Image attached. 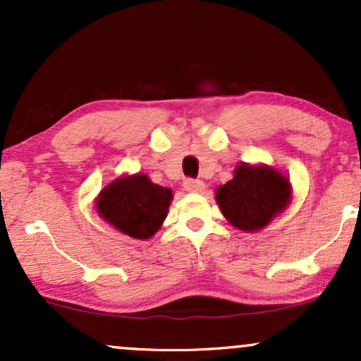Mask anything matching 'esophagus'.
<instances>
[{
	"label": "esophagus",
	"mask_w": 361,
	"mask_h": 361,
	"mask_svg": "<svg viewBox=\"0 0 361 361\" xmlns=\"http://www.w3.org/2000/svg\"><path fill=\"white\" fill-rule=\"evenodd\" d=\"M185 188L188 190V192H193V193H198L202 192V190L205 188V183L202 180H192V178H188V180H185Z\"/></svg>",
	"instance_id": "obj_1"
}]
</instances>
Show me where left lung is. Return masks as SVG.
I'll list each match as a JSON object with an SVG mask.
<instances>
[{"instance_id": "1", "label": "left lung", "mask_w": 361, "mask_h": 361, "mask_svg": "<svg viewBox=\"0 0 361 361\" xmlns=\"http://www.w3.org/2000/svg\"><path fill=\"white\" fill-rule=\"evenodd\" d=\"M292 198L288 178L264 164L241 163L234 178L215 190L224 217L244 233H255L283 212Z\"/></svg>"}]
</instances>
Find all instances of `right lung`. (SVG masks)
Returning <instances> with one entry per match:
<instances>
[{
    "label": "right lung",
    "mask_w": 361,
    "mask_h": 361,
    "mask_svg": "<svg viewBox=\"0 0 361 361\" xmlns=\"http://www.w3.org/2000/svg\"><path fill=\"white\" fill-rule=\"evenodd\" d=\"M171 200V190L137 173L106 185L97 198V210L120 233L134 239H149L166 219Z\"/></svg>",
    "instance_id": "1"
}]
</instances>
